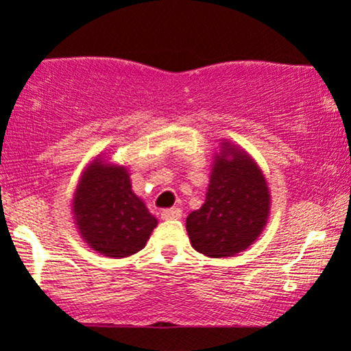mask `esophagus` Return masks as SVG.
I'll return each mask as SVG.
<instances>
[{
	"instance_id": "1",
	"label": "esophagus",
	"mask_w": 351,
	"mask_h": 351,
	"mask_svg": "<svg viewBox=\"0 0 351 351\" xmlns=\"http://www.w3.org/2000/svg\"><path fill=\"white\" fill-rule=\"evenodd\" d=\"M183 211L180 208H167V210L161 211V218L163 219H178L182 218Z\"/></svg>"
}]
</instances>
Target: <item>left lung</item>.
Returning a JSON list of instances; mask_svg holds the SVG:
<instances>
[{
	"label": "left lung",
	"instance_id": "8db88e82",
	"mask_svg": "<svg viewBox=\"0 0 351 351\" xmlns=\"http://www.w3.org/2000/svg\"><path fill=\"white\" fill-rule=\"evenodd\" d=\"M223 148L225 155L215 160L205 203L186 218L191 246L211 258L248 248L263 232L269 211V191L258 165L230 143Z\"/></svg>",
	"mask_w": 351,
	"mask_h": 351
}]
</instances>
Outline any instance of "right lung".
<instances>
[{
  "mask_svg": "<svg viewBox=\"0 0 351 351\" xmlns=\"http://www.w3.org/2000/svg\"><path fill=\"white\" fill-rule=\"evenodd\" d=\"M73 213L80 233L105 256L134 255L148 241L158 219L133 193L126 168L93 161L76 188Z\"/></svg>",
  "mask_w": 351,
  "mask_h": 351,
  "instance_id": "1",
  "label": "right lung"
}]
</instances>
